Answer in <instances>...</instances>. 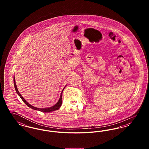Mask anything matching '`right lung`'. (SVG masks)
I'll list each match as a JSON object with an SVG mask.
<instances>
[{"label":"right lung","instance_id":"add662e5","mask_svg":"<svg viewBox=\"0 0 149 149\" xmlns=\"http://www.w3.org/2000/svg\"><path fill=\"white\" fill-rule=\"evenodd\" d=\"M13 81H14V88H15V89L16 92L18 94V95L21 97V98L22 100L23 101V102H24V103H25L27 106L29 107V108H32V109H35V110H37V111H39L42 112L47 113V112H52V111H56V110L60 108L61 106V104H62V102H63V100H62V94H63V91H64V89H65V88L66 86L64 87L63 90L62 91V92L61 93V95H60V98H59V100H58V102H57V103H56L54 106L51 107H47V108H37V107H35L31 106L30 104H29V103H28L25 99H24V98L22 96L21 94L19 93V91H18L17 85H16V84H15V80L14 77V78H13Z\"/></svg>","mask_w":149,"mask_h":149}]
</instances>
